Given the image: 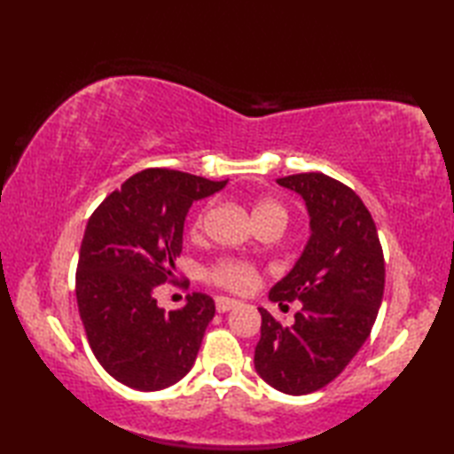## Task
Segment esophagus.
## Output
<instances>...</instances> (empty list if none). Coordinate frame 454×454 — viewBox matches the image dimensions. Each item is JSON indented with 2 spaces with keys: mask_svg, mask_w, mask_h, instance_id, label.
I'll list each match as a JSON object with an SVG mask.
<instances>
[{
  "mask_svg": "<svg viewBox=\"0 0 454 454\" xmlns=\"http://www.w3.org/2000/svg\"><path fill=\"white\" fill-rule=\"evenodd\" d=\"M215 304H216V310H218L220 314H224V312H228V310H232V308H236V306H238V301H234V298H228V296H216Z\"/></svg>",
  "mask_w": 454,
  "mask_h": 454,
  "instance_id": "1",
  "label": "esophagus"
}]
</instances>
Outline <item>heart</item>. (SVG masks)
I'll list each match as a JSON object with an SVG mask.
<instances>
[{"label":"heart","instance_id":"obj_1","mask_svg":"<svg viewBox=\"0 0 454 454\" xmlns=\"http://www.w3.org/2000/svg\"><path fill=\"white\" fill-rule=\"evenodd\" d=\"M265 216H281L286 218L285 208L278 202L271 199H262L255 202L254 207V218H265ZM200 224V216L195 220V226ZM208 278L215 285H220L230 291L236 293H247L252 291L257 283L255 269L244 262H234V259H222V262L212 265L207 271Z\"/></svg>","mask_w":454,"mask_h":454}]
</instances>
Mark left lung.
I'll use <instances>...</instances> for the list:
<instances>
[{
	"label": "left lung",
	"instance_id": "1",
	"mask_svg": "<svg viewBox=\"0 0 454 454\" xmlns=\"http://www.w3.org/2000/svg\"><path fill=\"white\" fill-rule=\"evenodd\" d=\"M277 183L302 197L310 238L269 301H301L302 310L285 327L259 308L254 364L269 387L302 396L340 376L369 340L384 294V255L371 212L343 183L324 173Z\"/></svg>",
	"mask_w": 454,
	"mask_h": 454
}]
</instances>
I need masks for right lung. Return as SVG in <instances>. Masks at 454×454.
I'll list each match as a JSON object with an SVG mask.
<instances>
[{
	"label": "right lung",
	"mask_w": 454,
	"mask_h": 454,
	"mask_svg": "<svg viewBox=\"0 0 454 454\" xmlns=\"http://www.w3.org/2000/svg\"><path fill=\"white\" fill-rule=\"evenodd\" d=\"M226 183L144 169L111 192L85 226L75 298L95 359L124 387L168 388L195 363L215 301L192 293L181 310L166 312L153 294L176 278L189 207Z\"/></svg>",
	"instance_id": "1"
}]
</instances>
